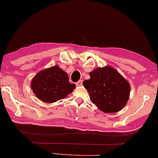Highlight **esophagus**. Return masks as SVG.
<instances>
[{"label":"esophagus","mask_w":158,"mask_h":158,"mask_svg":"<svg viewBox=\"0 0 158 158\" xmlns=\"http://www.w3.org/2000/svg\"><path fill=\"white\" fill-rule=\"evenodd\" d=\"M82 83H83V81L82 80H79V81L78 82L76 83V85L77 86H81L82 85Z\"/></svg>","instance_id":"obj_1"}]
</instances>
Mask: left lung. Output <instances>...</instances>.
<instances>
[{
	"label": "left lung",
	"instance_id": "left-lung-1",
	"mask_svg": "<svg viewBox=\"0 0 158 158\" xmlns=\"http://www.w3.org/2000/svg\"><path fill=\"white\" fill-rule=\"evenodd\" d=\"M90 79L83 82L91 102L106 113L123 109L128 101L129 82L113 67H98L89 73Z\"/></svg>",
	"mask_w": 158,
	"mask_h": 158
}]
</instances>
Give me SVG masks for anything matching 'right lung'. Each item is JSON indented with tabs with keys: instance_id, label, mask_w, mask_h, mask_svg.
<instances>
[{
	"instance_id": "right-lung-1",
	"label": "right lung",
	"mask_w": 158,
	"mask_h": 158,
	"mask_svg": "<svg viewBox=\"0 0 158 158\" xmlns=\"http://www.w3.org/2000/svg\"><path fill=\"white\" fill-rule=\"evenodd\" d=\"M31 85L36 98L47 103L66 98L75 88V84L70 83L68 74L57 65L39 71Z\"/></svg>"
}]
</instances>
